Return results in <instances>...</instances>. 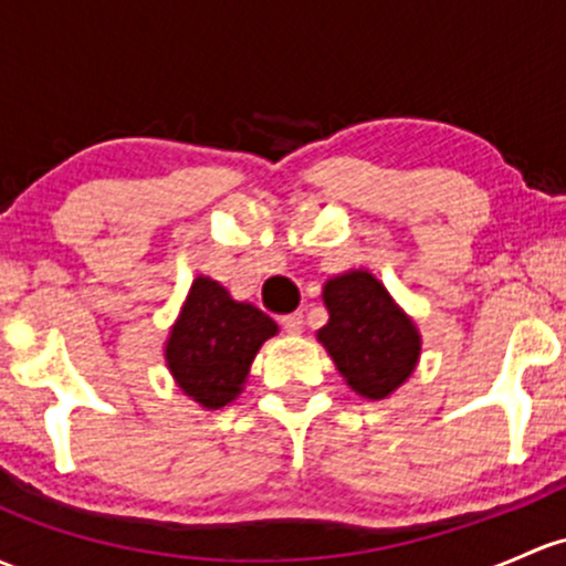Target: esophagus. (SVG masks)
I'll return each mask as SVG.
<instances>
[{"mask_svg":"<svg viewBox=\"0 0 566 566\" xmlns=\"http://www.w3.org/2000/svg\"><path fill=\"white\" fill-rule=\"evenodd\" d=\"M282 325L287 333H301L303 331V314L301 312L287 314V317H282Z\"/></svg>","mask_w":566,"mask_h":566,"instance_id":"esophagus-1","label":"esophagus"}]
</instances>
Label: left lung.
<instances>
[{
	"label": "left lung",
	"instance_id": "obj_1",
	"mask_svg": "<svg viewBox=\"0 0 566 566\" xmlns=\"http://www.w3.org/2000/svg\"><path fill=\"white\" fill-rule=\"evenodd\" d=\"M323 301L331 317L317 338L349 388L371 401L401 388L418 366L420 333L385 284L368 271H347L325 282Z\"/></svg>",
	"mask_w": 566,
	"mask_h": 566
}]
</instances>
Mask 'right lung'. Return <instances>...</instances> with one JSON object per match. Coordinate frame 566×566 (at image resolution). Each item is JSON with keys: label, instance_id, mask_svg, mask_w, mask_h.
<instances>
[{"label": "right lung", "instance_id": "1", "mask_svg": "<svg viewBox=\"0 0 566 566\" xmlns=\"http://www.w3.org/2000/svg\"><path fill=\"white\" fill-rule=\"evenodd\" d=\"M279 328L254 303L235 301L208 276H198L181 306L165 360L176 385L206 409L235 401L254 355Z\"/></svg>", "mask_w": 566, "mask_h": 566}]
</instances>
